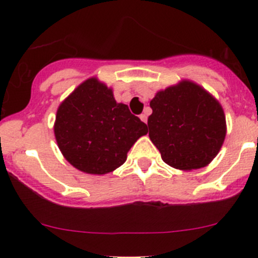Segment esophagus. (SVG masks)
Here are the masks:
<instances>
[{
  "instance_id": "34e87169",
  "label": "esophagus",
  "mask_w": 258,
  "mask_h": 258,
  "mask_svg": "<svg viewBox=\"0 0 258 258\" xmlns=\"http://www.w3.org/2000/svg\"><path fill=\"white\" fill-rule=\"evenodd\" d=\"M147 116H148V113L144 112L142 114H140V118H141V121H144L145 123H147Z\"/></svg>"
}]
</instances>
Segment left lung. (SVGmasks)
<instances>
[{
    "label": "left lung",
    "instance_id": "obj_1",
    "mask_svg": "<svg viewBox=\"0 0 258 258\" xmlns=\"http://www.w3.org/2000/svg\"><path fill=\"white\" fill-rule=\"evenodd\" d=\"M148 136L171 167L199 170L217 156L226 137L222 106L191 81L156 93L150 102Z\"/></svg>",
    "mask_w": 258,
    "mask_h": 258
}]
</instances>
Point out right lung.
<instances>
[{
    "label": "right lung",
    "instance_id": "obj_1",
    "mask_svg": "<svg viewBox=\"0 0 258 258\" xmlns=\"http://www.w3.org/2000/svg\"><path fill=\"white\" fill-rule=\"evenodd\" d=\"M54 137L63 157L77 170L105 175L123 165L147 124L117 103L113 92L96 77L82 82L59 105Z\"/></svg>",
    "mask_w": 258,
    "mask_h": 258
}]
</instances>
